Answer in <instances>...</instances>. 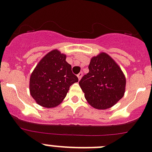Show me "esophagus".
<instances>
[{
    "label": "esophagus",
    "instance_id": "1",
    "mask_svg": "<svg viewBox=\"0 0 152 152\" xmlns=\"http://www.w3.org/2000/svg\"><path fill=\"white\" fill-rule=\"evenodd\" d=\"M82 76H83V72H80V73H79L78 75H77V77H78L79 80H80V79L82 78Z\"/></svg>",
    "mask_w": 152,
    "mask_h": 152
}]
</instances>
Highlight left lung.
<instances>
[{
	"mask_svg": "<svg viewBox=\"0 0 152 152\" xmlns=\"http://www.w3.org/2000/svg\"><path fill=\"white\" fill-rule=\"evenodd\" d=\"M89 104L99 110L111 107L124 96L126 78L121 69L105 52L91 58L89 72L79 82Z\"/></svg>",
	"mask_w": 152,
	"mask_h": 152,
	"instance_id": "8db88e82",
	"label": "left lung"
}]
</instances>
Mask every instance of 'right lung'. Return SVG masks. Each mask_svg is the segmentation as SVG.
I'll return each mask as SVG.
<instances>
[{
  "label": "right lung",
  "instance_id": "right-lung-1",
  "mask_svg": "<svg viewBox=\"0 0 152 152\" xmlns=\"http://www.w3.org/2000/svg\"><path fill=\"white\" fill-rule=\"evenodd\" d=\"M66 56L57 49L51 51L38 63L30 76L31 96L39 105L56 107L66 97L70 86L78 82Z\"/></svg>",
  "mask_w": 152,
  "mask_h": 152
}]
</instances>
